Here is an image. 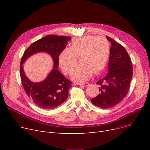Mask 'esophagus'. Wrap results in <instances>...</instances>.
<instances>
[{
	"instance_id": "obj_1",
	"label": "esophagus",
	"mask_w": 150,
	"mask_h": 150,
	"mask_svg": "<svg viewBox=\"0 0 150 150\" xmlns=\"http://www.w3.org/2000/svg\"><path fill=\"white\" fill-rule=\"evenodd\" d=\"M79 85L81 86H83V87H86V86H89V84L88 83H83V84L81 83V84H79Z\"/></svg>"
}]
</instances>
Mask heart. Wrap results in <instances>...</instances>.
Returning a JSON list of instances; mask_svg holds the SVG:
<instances>
[{
	"label": "heart",
	"instance_id": "b5f03b06",
	"mask_svg": "<svg viewBox=\"0 0 150 150\" xmlns=\"http://www.w3.org/2000/svg\"><path fill=\"white\" fill-rule=\"evenodd\" d=\"M109 53V43L104 37H77L72 40L70 48L66 47L61 52L58 62L62 72L69 74L79 58L81 64L72 70L70 78L74 81L83 83L89 79L93 72L97 74L105 69Z\"/></svg>",
	"mask_w": 150,
	"mask_h": 150
}]
</instances>
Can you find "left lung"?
I'll use <instances>...</instances> for the list:
<instances>
[{
	"label": "left lung",
	"mask_w": 150,
	"mask_h": 150,
	"mask_svg": "<svg viewBox=\"0 0 150 150\" xmlns=\"http://www.w3.org/2000/svg\"><path fill=\"white\" fill-rule=\"evenodd\" d=\"M111 43L108 63V72L105 78L97 82L98 95L91 101L102 109L112 108L121 102L129 91L132 76L131 59L124 47L114 39L106 36Z\"/></svg>",
	"instance_id": "obj_1"
}]
</instances>
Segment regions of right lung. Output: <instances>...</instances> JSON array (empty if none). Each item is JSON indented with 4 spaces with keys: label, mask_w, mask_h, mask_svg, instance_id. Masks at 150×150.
Instances as JSON below:
<instances>
[{
    "label": "right lung",
    "mask_w": 150,
    "mask_h": 150,
    "mask_svg": "<svg viewBox=\"0 0 150 150\" xmlns=\"http://www.w3.org/2000/svg\"><path fill=\"white\" fill-rule=\"evenodd\" d=\"M71 38L69 36L49 35L31 44L23 53L21 61L20 75L22 86L28 97L38 107L52 109L64 103L68 97L71 82L58 70V57L66 48ZM40 52L50 54L54 68L45 79L40 82H33L26 76L22 64L32 55Z\"/></svg>",
    "instance_id": "obj_1"
}]
</instances>
